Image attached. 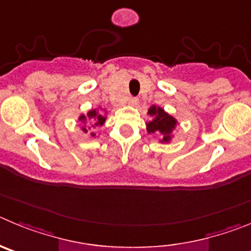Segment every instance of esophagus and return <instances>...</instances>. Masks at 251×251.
Instances as JSON below:
<instances>
[{
	"label": "esophagus",
	"mask_w": 251,
	"mask_h": 251,
	"mask_svg": "<svg viewBox=\"0 0 251 251\" xmlns=\"http://www.w3.org/2000/svg\"><path fill=\"white\" fill-rule=\"evenodd\" d=\"M127 101H128V105L131 106H136L137 102H139V100H137L136 98H130Z\"/></svg>",
	"instance_id": "1"
}]
</instances>
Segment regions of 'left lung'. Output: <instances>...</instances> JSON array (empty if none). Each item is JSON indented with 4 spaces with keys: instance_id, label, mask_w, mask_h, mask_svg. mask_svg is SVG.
I'll return each instance as SVG.
<instances>
[{
    "instance_id": "left-lung-1",
    "label": "left lung",
    "mask_w": 251,
    "mask_h": 251,
    "mask_svg": "<svg viewBox=\"0 0 251 251\" xmlns=\"http://www.w3.org/2000/svg\"><path fill=\"white\" fill-rule=\"evenodd\" d=\"M148 114L152 117V120L146 124V130L149 134H160L161 142H169L171 140V132L177 125L175 117L165 112L159 106H151Z\"/></svg>"
}]
</instances>
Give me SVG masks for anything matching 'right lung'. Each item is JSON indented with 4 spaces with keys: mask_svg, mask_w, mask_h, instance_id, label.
I'll return each mask as SVG.
<instances>
[{
    "mask_svg": "<svg viewBox=\"0 0 251 251\" xmlns=\"http://www.w3.org/2000/svg\"><path fill=\"white\" fill-rule=\"evenodd\" d=\"M89 120L90 123H91L92 127H96V126H102L103 124H105L106 121V116L105 114H102V112H99L98 110H90L89 112H87V115H81L80 117H78V121H81V123H86V121ZM82 131L86 134L87 132V128L85 127V126H82ZM90 130V127H89ZM95 132H91V136H95Z\"/></svg>",
    "mask_w": 251,
    "mask_h": 251,
    "instance_id": "1",
    "label": "right lung"
}]
</instances>
